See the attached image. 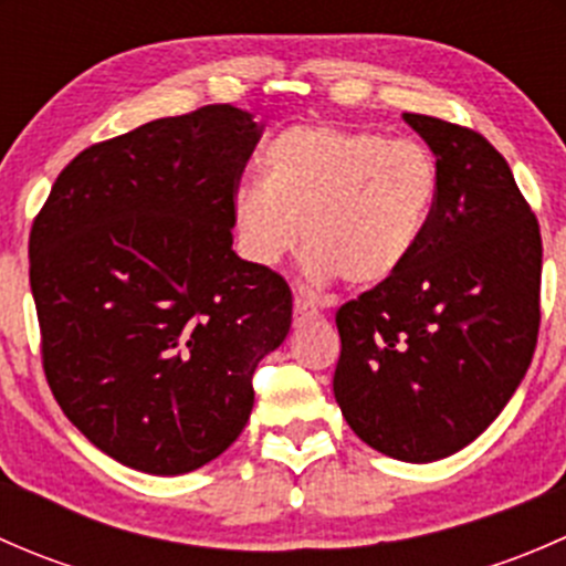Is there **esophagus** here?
I'll return each instance as SVG.
<instances>
[{
  "label": "esophagus",
  "mask_w": 566,
  "mask_h": 566,
  "mask_svg": "<svg viewBox=\"0 0 566 566\" xmlns=\"http://www.w3.org/2000/svg\"><path fill=\"white\" fill-rule=\"evenodd\" d=\"M317 315H319V310L312 304L310 298H304V295H295V301H293V323L295 325L310 323V319H315Z\"/></svg>",
  "instance_id": "esophagus-1"
}]
</instances>
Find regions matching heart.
Wrapping results in <instances>:
<instances>
[{
	"label": "heart",
	"instance_id": "b5f03b06",
	"mask_svg": "<svg viewBox=\"0 0 566 566\" xmlns=\"http://www.w3.org/2000/svg\"><path fill=\"white\" fill-rule=\"evenodd\" d=\"M436 197V158L419 142L293 125L265 147L262 186L235 191L232 221L256 265H276L301 227L312 276L373 287L413 256Z\"/></svg>",
	"mask_w": 566,
	"mask_h": 566
}]
</instances>
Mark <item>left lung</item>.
<instances>
[{
  "label": "left lung",
  "instance_id": "8db88e82",
  "mask_svg": "<svg viewBox=\"0 0 566 566\" xmlns=\"http://www.w3.org/2000/svg\"><path fill=\"white\" fill-rule=\"evenodd\" d=\"M438 197L413 256L336 310L334 394L364 443L432 462L482 436L539 336L542 235L506 158L465 125L405 112Z\"/></svg>",
  "mask_w": 566,
  "mask_h": 566
}]
</instances>
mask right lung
<instances>
[{"mask_svg": "<svg viewBox=\"0 0 566 566\" xmlns=\"http://www.w3.org/2000/svg\"><path fill=\"white\" fill-rule=\"evenodd\" d=\"M262 128L210 104L78 153L30 232L40 358L62 413L123 465L193 471L247 427L293 293L232 251Z\"/></svg>", "mask_w": 566, "mask_h": 566, "instance_id": "add662e5", "label": "right lung"}]
</instances>
